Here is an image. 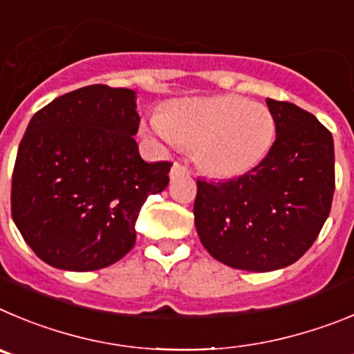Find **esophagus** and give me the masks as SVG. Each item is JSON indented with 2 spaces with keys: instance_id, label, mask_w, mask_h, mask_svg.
I'll return each instance as SVG.
<instances>
[{
  "instance_id": "obj_1",
  "label": "esophagus",
  "mask_w": 354,
  "mask_h": 354,
  "mask_svg": "<svg viewBox=\"0 0 354 354\" xmlns=\"http://www.w3.org/2000/svg\"><path fill=\"white\" fill-rule=\"evenodd\" d=\"M189 173V167L185 164H181V162H174L173 167H171V178H176V176H181V174H187Z\"/></svg>"
}]
</instances>
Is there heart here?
Masks as SVG:
<instances>
[{
    "label": "heart",
    "mask_w": 354,
    "mask_h": 354,
    "mask_svg": "<svg viewBox=\"0 0 354 354\" xmlns=\"http://www.w3.org/2000/svg\"><path fill=\"white\" fill-rule=\"evenodd\" d=\"M158 138L196 149L201 169L215 178H236L264 160L275 141V118L259 102L238 95L187 98L151 120Z\"/></svg>",
    "instance_id": "heart-1"
}]
</instances>
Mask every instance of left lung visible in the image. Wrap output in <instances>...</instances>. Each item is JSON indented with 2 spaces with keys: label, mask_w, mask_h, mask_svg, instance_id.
I'll return each instance as SVG.
<instances>
[{
  "label": "left lung",
  "mask_w": 354,
  "mask_h": 354,
  "mask_svg": "<svg viewBox=\"0 0 354 354\" xmlns=\"http://www.w3.org/2000/svg\"><path fill=\"white\" fill-rule=\"evenodd\" d=\"M266 104L277 127L268 155L232 180H197L194 203L201 243L216 261L247 272L300 259L326 222L335 190L330 130L291 102Z\"/></svg>",
  "instance_id": "1"
}]
</instances>
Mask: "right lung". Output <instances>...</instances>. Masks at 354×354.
Instances as JSON below:
<instances>
[{
    "label": "right lung",
    "mask_w": 354,
    "mask_h": 354,
    "mask_svg": "<svg viewBox=\"0 0 354 354\" xmlns=\"http://www.w3.org/2000/svg\"><path fill=\"white\" fill-rule=\"evenodd\" d=\"M136 109V91L91 84L31 118L12 174V218L54 268L93 272L122 259L145 201L169 183L171 162L139 155Z\"/></svg>",
    "instance_id": "obj_1"
}]
</instances>
